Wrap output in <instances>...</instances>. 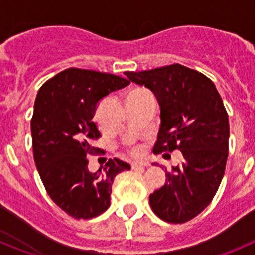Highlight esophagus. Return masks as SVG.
Here are the masks:
<instances>
[{"instance_id":"1","label":"esophagus","mask_w":255,"mask_h":255,"mask_svg":"<svg viewBox=\"0 0 255 255\" xmlns=\"http://www.w3.org/2000/svg\"><path fill=\"white\" fill-rule=\"evenodd\" d=\"M144 167H148V163H145V162H132L131 163L132 170H138V168H144Z\"/></svg>"}]
</instances>
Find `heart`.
I'll return each mask as SVG.
<instances>
[{
  "instance_id": "b5f03b06",
  "label": "heart",
  "mask_w": 255,
  "mask_h": 255,
  "mask_svg": "<svg viewBox=\"0 0 255 255\" xmlns=\"http://www.w3.org/2000/svg\"><path fill=\"white\" fill-rule=\"evenodd\" d=\"M132 152H134V154H138V153L140 152V149H139V148H134V149H132Z\"/></svg>"
}]
</instances>
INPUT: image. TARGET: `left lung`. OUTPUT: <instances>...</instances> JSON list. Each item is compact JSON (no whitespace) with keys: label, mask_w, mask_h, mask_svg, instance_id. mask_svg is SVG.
<instances>
[{"label":"left lung","mask_w":255,"mask_h":255,"mask_svg":"<svg viewBox=\"0 0 255 255\" xmlns=\"http://www.w3.org/2000/svg\"><path fill=\"white\" fill-rule=\"evenodd\" d=\"M125 75L150 89L159 103L153 152L182 154L164 185L149 195L150 207L166 222H188L211 203L226 168L230 126L222 98L211 79L180 64Z\"/></svg>","instance_id":"8db88e82"}]
</instances>
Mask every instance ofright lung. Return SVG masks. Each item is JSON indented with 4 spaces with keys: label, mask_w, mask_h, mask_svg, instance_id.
Returning <instances> with one entry per match:
<instances>
[{
    "label": "right lung",
    "mask_w": 255,
    "mask_h": 255,
    "mask_svg": "<svg viewBox=\"0 0 255 255\" xmlns=\"http://www.w3.org/2000/svg\"><path fill=\"white\" fill-rule=\"evenodd\" d=\"M129 84L121 76L70 67L38 91L30 123L35 166L51 199L71 217L103 213L115 176L130 170L129 163L114 158L91 172L85 158L96 152L92 143L101 136L93 121L97 105Z\"/></svg>",
    "instance_id": "obj_1"
}]
</instances>
